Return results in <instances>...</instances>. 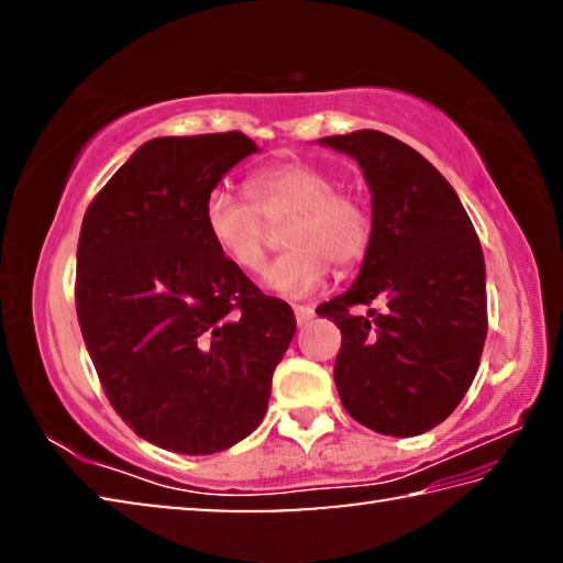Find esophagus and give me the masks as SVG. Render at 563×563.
<instances>
[{"label":"esophagus","mask_w":563,"mask_h":563,"mask_svg":"<svg viewBox=\"0 0 563 563\" xmlns=\"http://www.w3.org/2000/svg\"><path fill=\"white\" fill-rule=\"evenodd\" d=\"M295 310V320H298V325H305V322H310L312 316H316V310L310 308V305H292Z\"/></svg>","instance_id":"esophagus-1"}]
</instances>
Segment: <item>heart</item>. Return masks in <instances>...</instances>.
Masks as SVG:
<instances>
[{"mask_svg":"<svg viewBox=\"0 0 563 563\" xmlns=\"http://www.w3.org/2000/svg\"><path fill=\"white\" fill-rule=\"evenodd\" d=\"M245 186L253 205L223 188L203 201L206 233L238 271L261 273L283 225L288 251L265 273L275 292H310L325 280L330 263L347 271L365 258L373 211L355 190L340 188L332 170L308 161H283L255 170Z\"/></svg>","mask_w":563,"mask_h":563,"instance_id":"heart-1","label":"heart"}]
</instances>
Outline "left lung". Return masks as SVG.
Listing matches in <instances>:
<instances>
[{
	"mask_svg": "<svg viewBox=\"0 0 563 563\" xmlns=\"http://www.w3.org/2000/svg\"><path fill=\"white\" fill-rule=\"evenodd\" d=\"M322 141L355 158L373 190V241L357 280L316 310L342 332L332 373L342 407L379 434H422L454 412L479 367V238L446 178L402 141L369 129Z\"/></svg>",
	"mask_w": 563,
	"mask_h": 563,
	"instance_id": "left-lung-1",
	"label": "left lung"
}]
</instances>
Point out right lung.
Listing matches in <instances>:
<instances>
[{
    "label": "right lung",
    "mask_w": 563,
    "mask_h": 563,
    "mask_svg": "<svg viewBox=\"0 0 563 563\" xmlns=\"http://www.w3.org/2000/svg\"><path fill=\"white\" fill-rule=\"evenodd\" d=\"M241 131L141 146L84 216L76 318L111 407L161 450L213 454L268 409L295 335L288 302L255 288L203 225V201L253 154Z\"/></svg>",
    "instance_id": "obj_1"
}]
</instances>
